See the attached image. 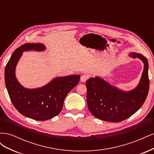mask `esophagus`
Segmentation results:
<instances>
[{"instance_id": "esophagus-1", "label": "esophagus", "mask_w": 154, "mask_h": 154, "mask_svg": "<svg viewBox=\"0 0 154 154\" xmlns=\"http://www.w3.org/2000/svg\"><path fill=\"white\" fill-rule=\"evenodd\" d=\"M88 78H89V76H88L87 74H83L80 78V80L82 82H85L88 80Z\"/></svg>"}]
</instances>
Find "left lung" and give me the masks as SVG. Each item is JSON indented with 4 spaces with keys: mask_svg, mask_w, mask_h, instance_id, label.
Masks as SVG:
<instances>
[{
    "mask_svg": "<svg viewBox=\"0 0 154 154\" xmlns=\"http://www.w3.org/2000/svg\"><path fill=\"white\" fill-rule=\"evenodd\" d=\"M129 56L138 58L144 64L140 80L133 89H120L99 76L86 81L87 106L96 118L106 122H120L136 113L146 100L150 85L148 60L141 54L134 52H130Z\"/></svg>",
    "mask_w": 154,
    "mask_h": 154,
    "instance_id": "1",
    "label": "left lung"
}]
</instances>
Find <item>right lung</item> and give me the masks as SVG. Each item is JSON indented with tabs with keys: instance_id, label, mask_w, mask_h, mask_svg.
<instances>
[{
	"instance_id": "add662e5",
	"label": "right lung",
	"mask_w": 154,
	"mask_h": 154,
	"mask_svg": "<svg viewBox=\"0 0 154 154\" xmlns=\"http://www.w3.org/2000/svg\"><path fill=\"white\" fill-rule=\"evenodd\" d=\"M43 44L27 43L17 48L8 62L4 78L8 92L14 106L23 116L38 121L55 117L61 112L65 97L80 81V75L56 77L45 85L28 88L22 86L16 77L17 63L23 52L44 51Z\"/></svg>"
}]
</instances>
